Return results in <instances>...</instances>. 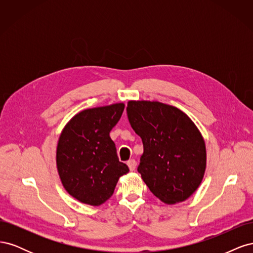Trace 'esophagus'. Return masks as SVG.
Masks as SVG:
<instances>
[{
    "instance_id": "obj_1",
    "label": "esophagus",
    "mask_w": 253,
    "mask_h": 253,
    "mask_svg": "<svg viewBox=\"0 0 253 253\" xmlns=\"http://www.w3.org/2000/svg\"><path fill=\"white\" fill-rule=\"evenodd\" d=\"M136 165H137V163H136L135 159H129L127 162V166H128L129 170H131V171H134L136 169Z\"/></svg>"
}]
</instances>
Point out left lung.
Returning a JSON list of instances; mask_svg holds the SVG:
<instances>
[{"label":"left lung","mask_w":253,"mask_h":253,"mask_svg":"<svg viewBox=\"0 0 253 253\" xmlns=\"http://www.w3.org/2000/svg\"><path fill=\"white\" fill-rule=\"evenodd\" d=\"M127 118L140 136L143 154L137 171L160 201H186L201 185L206 170L203 136L187 115L157 101H128Z\"/></svg>","instance_id":"left-lung-1"}]
</instances>
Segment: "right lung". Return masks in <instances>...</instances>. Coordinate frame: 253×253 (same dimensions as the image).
Masks as SVG:
<instances>
[{
  "instance_id": "add662e5",
  "label": "right lung",
  "mask_w": 253,
  "mask_h": 253,
  "mask_svg": "<svg viewBox=\"0 0 253 253\" xmlns=\"http://www.w3.org/2000/svg\"><path fill=\"white\" fill-rule=\"evenodd\" d=\"M124 103L88 109L65 126L57 147V168L65 190L76 200L100 206L113 195L120 176L128 172L119 162L110 132Z\"/></svg>"
}]
</instances>
